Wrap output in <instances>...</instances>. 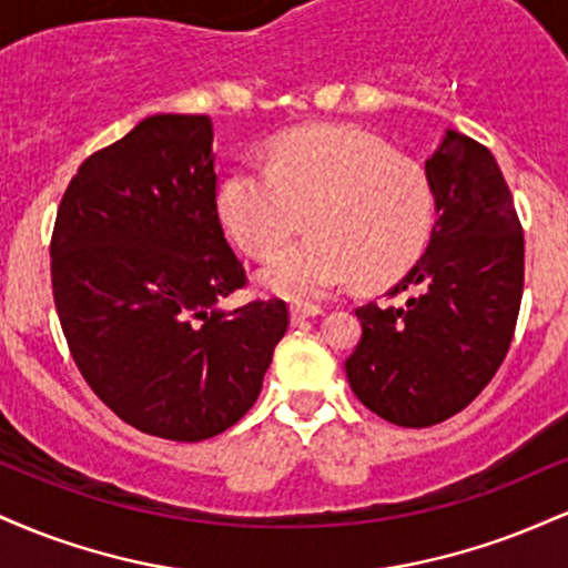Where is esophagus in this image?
Instances as JSON below:
<instances>
[{"mask_svg":"<svg viewBox=\"0 0 568 568\" xmlns=\"http://www.w3.org/2000/svg\"><path fill=\"white\" fill-rule=\"evenodd\" d=\"M323 315V310L317 304H291V323L293 325H302L310 317Z\"/></svg>","mask_w":568,"mask_h":568,"instance_id":"1","label":"esophagus"}]
</instances>
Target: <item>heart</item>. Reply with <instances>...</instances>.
I'll list each match as a JSON object with an SVG mask.
<instances>
[{
  "instance_id": "heart-1",
  "label": "heart",
  "mask_w": 568,
  "mask_h": 568,
  "mask_svg": "<svg viewBox=\"0 0 568 568\" xmlns=\"http://www.w3.org/2000/svg\"><path fill=\"white\" fill-rule=\"evenodd\" d=\"M219 211L247 256L270 258L301 231L313 237L264 266V288L323 298L352 280L393 283L422 258L435 232V192L419 165L361 128L291 133L264 165L221 184Z\"/></svg>"
}]
</instances>
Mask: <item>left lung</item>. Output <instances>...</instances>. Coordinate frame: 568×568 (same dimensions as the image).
<instances>
[{"label":"left lung","mask_w":568,"mask_h":568,"mask_svg":"<svg viewBox=\"0 0 568 568\" xmlns=\"http://www.w3.org/2000/svg\"><path fill=\"white\" fill-rule=\"evenodd\" d=\"M425 171L433 240L387 302L357 306L363 336L344 363L357 400L397 427L470 406L510 349L524 296V230L494 154L448 130Z\"/></svg>","instance_id":"obj_1"}]
</instances>
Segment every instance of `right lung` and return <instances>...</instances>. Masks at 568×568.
Returning <instances> with one entry per match:
<instances>
[{"label":"right lung","instance_id":"right-lung-1","mask_svg":"<svg viewBox=\"0 0 568 568\" xmlns=\"http://www.w3.org/2000/svg\"><path fill=\"white\" fill-rule=\"evenodd\" d=\"M205 114H154L69 181L50 240L53 298L90 389L130 427L197 443L237 425L288 331L283 298L245 288L219 216Z\"/></svg>","mask_w":568,"mask_h":568}]
</instances>
